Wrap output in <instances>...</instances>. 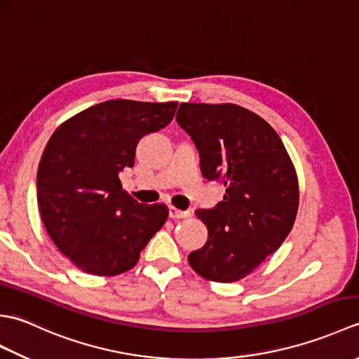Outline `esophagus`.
<instances>
[{
	"mask_svg": "<svg viewBox=\"0 0 359 359\" xmlns=\"http://www.w3.org/2000/svg\"><path fill=\"white\" fill-rule=\"evenodd\" d=\"M168 211H170V217L171 219H184V217L189 216L188 211H180V210H177L175 207H172V205H170V207H168Z\"/></svg>",
	"mask_w": 359,
	"mask_h": 359,
	"instance_id": "esophagus-1",
	"label": "esophagus"
}]
</instances>
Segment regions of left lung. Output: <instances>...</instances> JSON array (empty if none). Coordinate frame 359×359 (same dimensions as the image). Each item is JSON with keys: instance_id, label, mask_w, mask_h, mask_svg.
I'll use <instances>...</instances> for the list:
<instances>
[{"instance_id": "1", "label": "left lung", "mask_w": 359, "mask_h": 359, "mask_svg": "<svg viewBox=\"0 0 359 359\" xmlns=\"http://www.w3.org/2000/svg\"><path fill=\"white\" fill-rule=\"evenodd\" d=\"M175 120L199 151L203 177L225 187L222 202L196 211L208 241L188 262L205 279L239 280L292 231L299 205L294 166L276 131L242 106L180 103Z\"/></svg>"}]
</instances>
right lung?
<instances>
[{
  "label": "right lung",
  "mask_w": 359,
  "mask_h": 359,
  "mask_svg": "<svg viewBox=\"0 0 359 359\" xmlns=\"http://www.w3.org/2000/svg\"><path fill=\"white\" fill-rule=\"evenodd\" d=\"M177 102L109 100L66 120L38 165V208L53 243L80 270L116 276L131 270L168 217L121 189L143 135L171 123Z\"/></svg>",
  "instance_id": "add662e5"
}]
</instances>
